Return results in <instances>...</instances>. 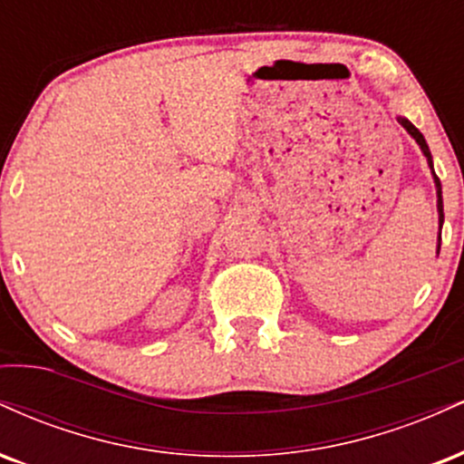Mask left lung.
Listing matches in <instances>:
<instances>
[{"mask_svg":"<svg viewBox=\"0 0 464 464\" xmlns=\"http://www.w3.org/2000/svg\"><path fill=\"white\" fill-rule=\"evenodd\" d=\"M397 121H399V124L403 126V129H406L408 135L412 137V140L419 143L420 152H423V157L428 159V165H430V169H432V179H434V188H436V211H439V244H436V255H439V250H440V228H443L445 216H443V189H440V180H439V177H436V172H434L432 152H430V148H428V141H425V137L420 135L419 129H417V126L412 124V121L406 120V117H401V115L397 117Z\"/></svg>","mask_w":464,"mask_h":464,"instance_id":"1","label":"left lung"}]
</instances>
